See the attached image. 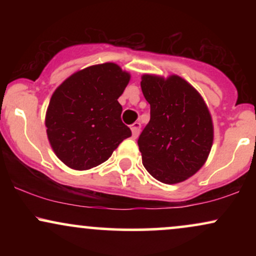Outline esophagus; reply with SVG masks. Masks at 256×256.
<instances>
[{"label": "esophagus", "instance_id": "1", "mask_svg": "<svg viewBox=\"0 0 256 256\" xmlns=\"http://www.w3.org/2000/svg\"><path fill=\"white\" fill-rule=\"evenodd\" d=\"M131 131H132V137L137 138L138 134H140V122H134V124H132Z\"/></svg>", "mask_w": 256, "mask_h": 256}]
</instances>
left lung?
I'll use <instances>...</instances> for the list:
<instances>
[{
    "instance_id": "8db88e82",
    "label": "left lung",
    "mask_w": 256,
    "mask_h": 256,
    "mask_svg": "<svg viewBox=\"0 0 256 256\" xmlns=\"http://www.w3.org/2000/svg\"><path fill=\"white\" fill-rule=\"evenodd\" d=\"M150 120L138 138L142 164L165 184L186 180L204 165L213 144L212 116L204 100L177 74H143Z\"/></svg>"
}]
</instances>
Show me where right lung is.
I'll return each instance as SVG.
<instances>
[{
  "mask_svg": "<svg viewBox=\"0 0 256 256\" xmlns=\"http://www.w3.org/2000/svg\"><path fill=\"white\" fill-rule=\"evenodd\" d=\"M130 78L116 64H94L73 73L52 92L46 136L64 165L77 171L101 165L131 136L118 102Z\"/></svg>",
  "mask_w": 256,
  "mask_h": 256,
  "instance_id": "add662e5",
  "label": "right lung"
}]
</instances>
